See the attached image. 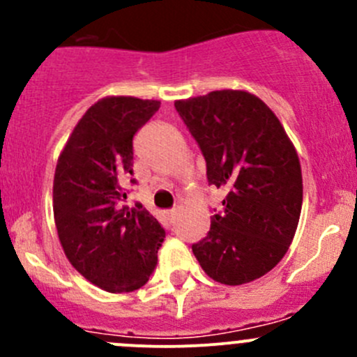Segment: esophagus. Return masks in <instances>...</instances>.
Here are the masks:
<instances>
[{"label":"esophagus","instance_id":"esophagus-1","mask_svg":"<svg viewBox=\"0 0 357 357\" xmlns=\"http://www.w3.org/2000/svg\"><path fill=\"white\" fill-rule=\"evenodd\" d=\"M176 215H178V208H171V211L165 212V218H167L169 222H174Z\"/></svg>","mask_w":357,"mask_h":357}]
</instances>
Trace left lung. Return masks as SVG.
Returning a JSON list of instances; mask_svg holds the SVG:
<instances>
[{"label": "left lung", "mask_w": 357, "mask_h": 357, "mask_svg": "<svg viewBox=\"0 0 357 357\" xmlns=\"http://www.w3.org/2000/svg\"><path fill=\"white\" fill-rule=\"evenodd\" d=\"M174 107L205 158L208 185L226 192L193 254L215 282H254L294 240L302 208L297 152L278 117L247 91H211Z\"/></svg>", "instance_id": "obj_1"}]
</instances>
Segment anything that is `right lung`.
Returning <instances> with one entry per match:
<instances>
[{"instance_id": "right-lung-1", "label": "right lung", "mask_w": 357, "mask_h": 357, "mask_svg": "<svg viewBox=\"0 0 357 357\" xmlns=\"http://www.w3.org/2000/svg\"><path fill=\"white\" fill-rule=\"evenodd\" d=\"M158 109L157 100H100L77 122L56 164L53 212L63 252L86 280L112 294L149 282L165 238L142 204H122V183L132 176V139Z\"/></svg>"}]
</instances>
